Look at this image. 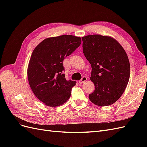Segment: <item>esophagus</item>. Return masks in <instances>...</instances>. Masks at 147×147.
Instances as JSON below:
<instances>
[{
	"instance_id": "34e87169",
	"label": "esophagus",
	"mask_w": 147,
	"mask_h": 147,
	"mask_svg": "<svg viewBox=\"0 0 147 147\" xmlns=\"http://www.w3.org/2000/svg\"><path fill=\"white\" fill-rule=\"evenodd\" d=\"M86 80H87L86 77L84 76L82 77V78L80 80H79V83H83L84 82H85L86 81Z\"/></svg>"
}]
</instances>
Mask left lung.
Wrapping results in <instances>:
<instances>
[{
	"label": "left lung",
	"instance_id": "left-lung-1",
	"mask_svg": "<svg viewBox=\"0 0 147 147\" xmlns=\"http://www.w3.org/2000/svg\"><path fill=\"white\" fill-rule=\"evenodd\" d=\"M82 38L84 55L91 65L90 79L95 86L89 99L96 105H110L121 96L129 80L127 55L111 37L96 34Z\"/></svg>",
	"mask_w": 147,
	"mask_h": 147
}]
</instances>
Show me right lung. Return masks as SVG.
<instances>
[{
	"label": "right lung",
	"mask_w": 147,
	"mask_h": 147,
	"mask_svg": "<svg viewBox=\"0 0 147 147\" xmlns=\"http://www.w3.org/2000/svg\"><path fill=\"white\" fill-rule=\"evenodd\" d=\"M81 38L63 35L43 40L35 48L29 63L28 78L35 96L49 107L68 100L76 82L66 80L63 61L80 45Z\"/></svg>",
	"instance_id": "obj_1"
}]
</instances>
